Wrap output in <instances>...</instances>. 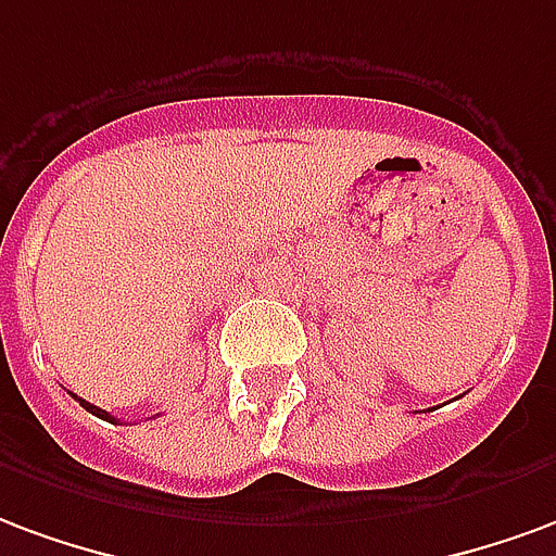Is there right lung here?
<instances>
[{"instance_id":"add662e5","label":"right lung","mask_w":556,"mask_h":556,"mask_svg":"<svg viewBox=\"0 0 556 556\" xmlns=\"http://www.w3.org/2000/svg\"><path fill=\"white\" fill-rule=\"evenodd\" d=\"M73 396H76V394H73ZM76 400H79V396H76ZM79 406H83L85 412H91V415L103 417V420H109V424H115V417L109 415L106 408H100V406H91V403H88V400H79Z\"/></svg>"}]
</instances>
